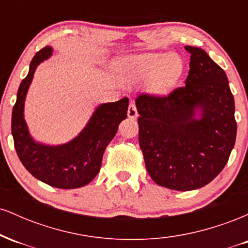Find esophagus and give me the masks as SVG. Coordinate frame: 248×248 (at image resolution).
Segmentation results:
<instances>
[{"instance_id": "1", "label": "esophagus", "mask_w": 248, "mask_h": 248, "mask_svg": "<svg viewBox=\"0 0 248 248\" xmlns=\"http://www.w3.org/2000/svg\"><path fill=\"white\" fill-rule=\"evenodd\" d=\"M127 114H128V118L132 119V120H135V119L138 118V115H139L138 114V109H136V106H135V104H134V102H130V104H129Z\"/></svg>"}]
</instances>
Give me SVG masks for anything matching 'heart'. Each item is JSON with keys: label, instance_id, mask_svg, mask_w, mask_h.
<instances>
[{"label": "heart", "instance_id": "b5f03b06", "mask_svg": "<svg viewBox=\"0 0 248 248\" xmlns=\"http://www.w3.org/2000/svg\"><path fill=\"white\" fill-rule=\"evenodd\" d=\"M183 69V62L175 53H143L120 62L118 73L124 86L149 80L154 94L166 95L177 85Z\"/></svg>", "mask_w": 248, "mask_h": 248}]
</instances>
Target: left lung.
<instances>
[{
  "mask_svg": "<svg viewBox=\"0 0 248 248\" xmlns=\"http://www.w3.org/2000/svg\"><path fill=\"white\" fill-rule=\"evenodd\" d=\"M186 85L168 96L136 99L139 143L147 171L177 191L205 186L227 163L237 136L226 73L201 47L189 46Z\"/></svg>",
  "mask_w": 248,
  "mask_h": 248,
  "instance_id": "left-lung-1",
  "label": "left lung"
}]
</instances>
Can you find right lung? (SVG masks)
<instances>
[{"label": "right lung", "mask_w": 248, "mask_h": 248, "mask_svg": "<svg viewBox=\"0 0 248 248\" xmlns=\"http://www.w3.org/2000/svg\"><path fill=\"white\" fill-rule=\"evenodd\" d=\"M53 49L45 46L30 62L29 73L17 91L13 108L11 134L17 155L33 177L59 189H77L90 183L101 168L102 155L127 118L128 98L99 105L75 139L62 144L50 146L33 140L24 119V104L33 73L42 62L52 56Z\"/></svg>", "instance_id": "add662e5"}]
</instances>
